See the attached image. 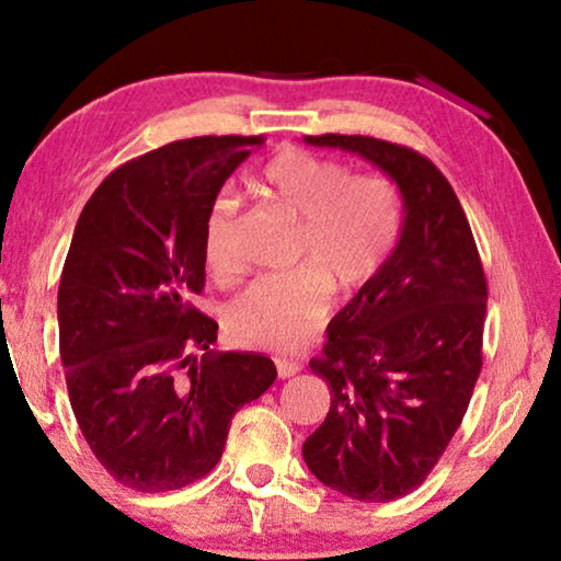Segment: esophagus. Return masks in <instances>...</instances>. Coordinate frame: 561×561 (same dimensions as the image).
Wrapping results in <instances>:
<instances>
[{"instance_id": "obj_1", "label": "esophagus", "mask_w": 561, "mask_h": 561, "mask_svg": "<svg viewBox=\"0 0 561 561\" xmlns=\"http://www.w3.org/2000/svg\"><path fill=\"white\" fill-rule=\"evenodd\" d=\"M301 371L299 360H287V358H277V374L279 378H291Z\"/></svg>"}]
</instances>
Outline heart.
I'll return each mask as SVG.
<instances>
[{
    "label": "heart",
    "instance_id": "obj_1",
    "mask_svg": "<svg viewBox=\"0 0 561 561\" xmlns=\"http://www.w3.org/2000/svg\"><path fill=\"white\" fill-rule=\"evenodd\" d=\"M254 187L299 222L291 260L299 270L242 291L227 307V334L237 344L291 354L324 324L329 287L356 294L383 270L403 230L401 193L383 175H354L346 163L297 148L274 156ZM237 207L232 195L220 193L205 217V264L220 282L242 272L234 250Z\"/></svg>",
    "mask_w": 561,
    "mask_h": 561
}]
</instances>
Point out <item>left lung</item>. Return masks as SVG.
I'll return each instance as SVG.
<instances>
[{"instance_id": "1", "label": "left lung", "mask_w": 561, "mask_h": 561, "mask_svg": "<svg viewBox=\"0 0 561 561\" xmlns=\"http://www.w3.org/2000/svg\"><path fill=\"white\" fill-rule=\"evenodd\" d=\"M366 158L403 197V230L378 277L327 329L309 366L331 388L304 462L327 488L391 502L428 478L482 368L488 282L458 195L428 158L368 136H304Z\"/></svg>"}]
</instances>
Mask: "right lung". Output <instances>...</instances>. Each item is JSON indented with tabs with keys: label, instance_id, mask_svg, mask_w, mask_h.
Here are the masks:
<instances>
[{
	"label": "right lung",
	"instance_id": "obj_1",
	"mask_svg": "<svg viewBox=\"0 0 561 561\" xmlns=\"http://www.w3.org/2000/svg\"><path fill=\"white\" fill-rule=\"evenodd\" d=\"M262 136L175 140L103 180L76 222L59 351L76 423L121 485L168 492L222 458L232 415L277 378L252 351H215L203 230L225 180Z\"/></svg>",
	"mask_w": 561,
	"mask_h": 561
}]
</instances>
